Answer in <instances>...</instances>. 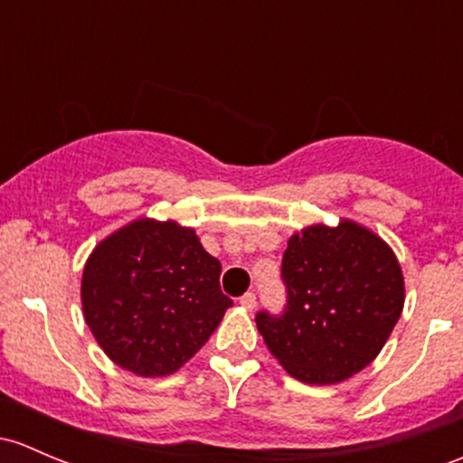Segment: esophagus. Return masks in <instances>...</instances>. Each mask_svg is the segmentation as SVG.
<instances>
[{
    "mask_svg": "<svg viewBox=\"0 0 463 463\" xmlns=\"http://www.w3.org/2000/svg\"><path fill=\"white\" fill-rule=\"evenodd\" d=\"M240 304L244 306L246 310H252L257 306V295L255 293H246L244 297H240Z\"/></svg>",
    "mask_w": 463,
    "mask_h": 463,
    "instance_id": "obj_1",
    "label": "esophagus"
}]
</instances>
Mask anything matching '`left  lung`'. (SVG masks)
I'll return each mask as SVG.
<instances>
[{"label": "left lung", "mask_w": 463, "mask_h": 463, "mask_svg": "<svg viewBox=\"0 0 463 463\" xmlns=\"http://www.w3.org/2000/svg\"><path fill=\"white\" fill-rule=\"evenodd\" d=\"M281 279L284 313H257V330L272 357L304 383L328 386L366 368L403 308L395 252L350 219L290 237Z\"/></svg>", "instance_id": "left-lung-1"}]
</instances>
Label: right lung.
Segmentation results:
<instances>
[{
	"mask_svg": "<svg viewBox=\"0 0 463 463\" xmlns=\"http://www.w3.org/2000/svg\"><path fill=\"white\" fill-rule=\"evenodd\" d=\"M222 264L193 228L135 219L90 252L81 277L84 319L104 353L139 377L173 374L232 306Z\"/></svg>",
	"mask_w": 463,
	"mask_h": 463,
	"instance_id": "1",
	"label": "right lung"
}]
</instances>
